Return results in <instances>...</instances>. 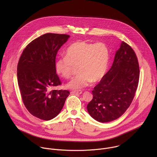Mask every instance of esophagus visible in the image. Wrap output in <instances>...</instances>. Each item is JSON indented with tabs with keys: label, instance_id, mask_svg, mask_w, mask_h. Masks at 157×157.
<instances>
[{
	"label": "esophagus",
	"instance_id": "1",
	"mask_svg": "<svg viewBox=\"0 0 157 157\" xmlns=\"http://www.w3.org/2000/svg\"><path fill=\"white\" fill-rule=\"evenodd\" d=\"M71 94H81L82 93V91L81 90H73V91H71Z\"/></svg>",
	"mask_w": 157,
	"mask_h": 157
}]
</instances>
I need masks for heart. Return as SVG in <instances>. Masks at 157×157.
Returning a JSON list of instances; mask_svg holds the SVG:
<instances>
[{"label": "heart", "instance_id": "1", "mask_svg": "<svg viewBox=\"0 0 157 157\" xmlns=\"http://www.w3.org/2000/svg\"><path fill=\"white\" fill-rule=\"evenodd\" d=\"M109 53L104 43H88L79 40L71 44L66 50V56L58 58L55 70L62 77L68 79L78 66L79 75L73 78L66 87L78 90L101 80L107 70Z\"/></svg>", "mask_w": 157, "mask_h": 157}]
</instances>
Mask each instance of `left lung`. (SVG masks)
Listing matches in <instances>:
<instances>
[{"mask_svg":"<svg viewBox=\"0 0 157 157\" xmlns=\"http://www.w3.org/2000/svg\"><path fill=\"white\" fill-rule=\"evenodd\" d=\"M139 76L136 54L129 44L122 41L110 69L94 87L93 98L87 105L89 114L100 122L119 118L135 96Z\"/></svg>","mask_w":157,"mask_h":157,"instance_id":"1","label":"left lung"}]
</instances>
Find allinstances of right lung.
Masks as SVG:
<instances>
[{
	"label": "right lung",
	"instance_id": "add662e5",
	"mask_svg": "<svg viewBox=\"0 0 157 157\" xmlns=\"http://www.w3.org/2000/svg\"><path fill=\"white\" fill-rule=\"evenodd\" d=\"M70 35L48 33L32 41L22 52L17 65V79L26 109L44 121L55 117L61 110L68 90H55L61 84L56 73L58 50Z\"/></svg>",
	"mask_w": 157,
	"mask_h": 157
}]
</instances>
